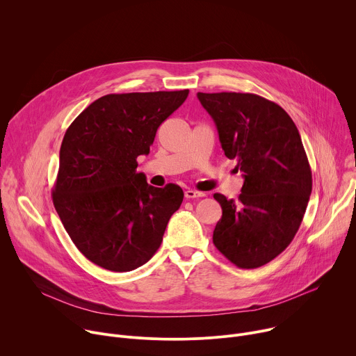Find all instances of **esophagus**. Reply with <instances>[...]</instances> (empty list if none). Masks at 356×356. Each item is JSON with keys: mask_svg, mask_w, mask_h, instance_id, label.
Returning a JSON list of instances; mask_svg holds the SVG:
<instances>
[{"mask_svg": "<svg viewBox=\"0 0 356 356\" xmlns=\"http://www.w3.org/2000/svg\"><path fill=\"white\" fill-rule=\"evenodd\" d=\"M184 197H186L187 200H190V198H198V197H204V193H201V191H197V190H191V188H188V190H186V191H184Z\"/></svg>", "mask_w": 356, "mask_h": 356, "instance_id": "34e87169", "label": "esophagus"}]
</instances>
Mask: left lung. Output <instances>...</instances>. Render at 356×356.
Wrapping results in <instances>:
<instances>
[{
    "mask_svg": "<svg viewBox=\"0 0 356 356\" xmlns=\"http://www.w3.org/2000/svg\"><path fill=\"white\" fill-rule=\"evenodd\" d=\"M228 159L243 173L238 201L216 193L222 209L213 242L241 269L266 265L290 245L313 187L298 129L273 101L250 92H198Z\"/></svg>",
    "mask_w": 356,
    "mask_h": 356,
    "instance_id": "1",
    "label": "left lung"
}]
</instances>
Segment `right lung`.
<instances>
[{"instance_id":"right-lung-1","label":"right lung","mask_w":356,"mask_h":356,"mask_svg":"<svg viewBox=\"0 0 356 356\" xmlns=\"http://www.w3.org/2000/svg\"><path fill=\"white\" fill-rule=\"evenodd\" d=\"M188 90L107 94L67 128L52 191L73 243L92 264L129 272L159 249L168 222L183 201L177 184L154 187L136 173L161 124Z\"/></svg>"}]
</instances>
